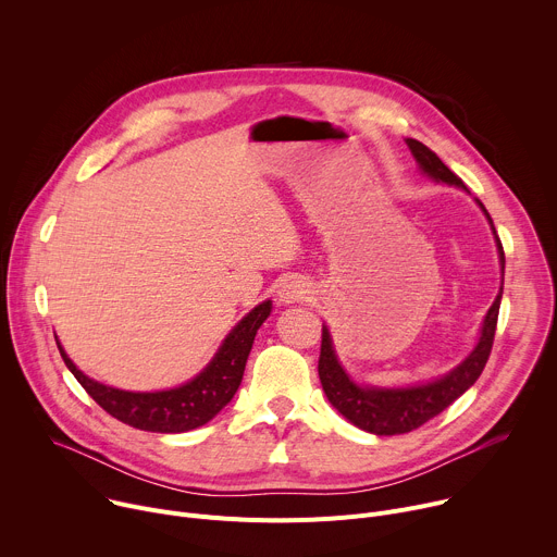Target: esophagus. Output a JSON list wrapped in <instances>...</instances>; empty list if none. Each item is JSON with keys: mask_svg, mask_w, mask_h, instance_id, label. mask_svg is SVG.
<instances>
[{"mask_svg": "<svg viewBox=\"0 0 557 557\" xmlns=\"http://www.w3.org/2000/svg\"><path fill=\"white\" fill-rule=\"evenodd\" d=\"M277 295H280V301H284V304H295V301L308 299L310 288H308V284H306L301 277H288V280L282 282Z\"/></svg>", "mask_w": 557, "mask_h": 557, "instance_id": "1", "label": "esophagus"}]
</instances>
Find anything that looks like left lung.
Wrapping results in <instances>:
<instances>
[{
	"instance_id": "obj_1",
	"label": "left lung",
	"mask_w": 557,
	"mask_h": 557,
	"mask_svg": "<svg viewBox=\"0 0 557 557\" xmlns=\"http://www.w3.org/2000/svg\"><path fill=\"white\" fill-rule=\"evenodd\" d=\"M408 145L414 153V158L419 161L421 170L436 178L443 181L447 185H456L462 187V181L441 161V158L423 143L408 138ZM479 205L483 207V202L479 200ZM483 211L487 213V209L483 207ZM490 218V213H487ZM492 222V218H490ZM494 228V224H492ZM496 233V228H494ZM496 245H498V253H500V264L505 271V251H503V243L500 237L496 235ZM500 299H503V286L500 293L496 297V301L492 304L485 324H483V335L475 350L456 368L451 370L447 376H443L441 381L428 383V385H419V387H401V389H374V387H359L355 385L348 374L344 372V368L339 366L335 350H333V342L329 335V329L322 326V350H320V363H317V370H320V379H322V387L329 396V401L357 428L379 434V436H392V434H406L412 432L417 428H421L423 423H428L430 419L438 417L445 408H449L458 396L469 389L475 379L481 376V372L485 370V363L492 355V346H494V335H496V324H498V310H500Z\"/></svg>"
}]
</instances>
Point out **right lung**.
Masks as SVG:
<instances>
[{
  "label": "right lung",
  "mask_w": 557,
  "mask_h": 557,
  "mask_svg": "<svg viewBox=\"0 0 557 557\" xmlns=\"http://www.w3.org/2000/svg\"><path fill=\"white\" fill-rule=\"evenodd\" d=\"M269 312L271 301L256 306L228 333L213 361L194 381L165 392H123L97 383L82 370H76L63 348L59 344L57 346L74 379L110 417L136 430L178 434L209 423L233 399V394L240 387L256 333Z\"/></svg>",
  "instance_id": "obj_1"
}]
</instances>
